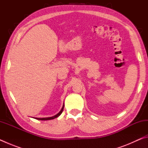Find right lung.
<instances>
[{
	"label": "right lung",
	"mask_w": 148,
	"mask_h": 148,
	"mask_svg": "<svg viewBox=\"0 0 148 148\" xmlns=\"http://www.w3.org/2000/svg\"><path fill=\"white\" fill-rule=\"evenodd\" d=\"M63 108H64V105H63V106H62V108H61V111H60L58 114H56V116H54L49 117H42V118H38V117H34V119H38V120H42V121H43V120L44 121V120H51V119H55V118H56V117H59V116H60V115H61V114H62V110H63Z\"/></svg>",
	"instance_id": "right-lung-1"
}]
</instances>
